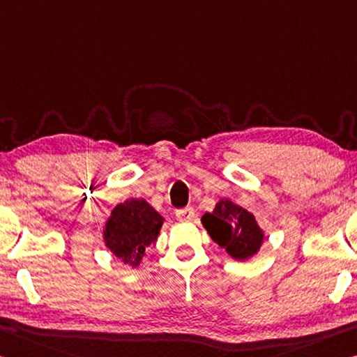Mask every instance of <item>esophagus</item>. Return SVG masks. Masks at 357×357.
Here are the masks:
<instances>
[{
	"mask_svg": "<svg viewBox=\"0 0 357 357\" xmlns=\"http://www.w3.org/2000/svg\"><path fill=\"white\" fill-rule=\"evenodd\" d=\"M176 218L179 220H184V222H189V220H192V219L195 218L194 208H181V209H176Z\"/></svg>",
	"mask_w": 357,
	"mask_h": 357,
	"instance_id": "esophagus-1",
	"label": "esophagus"
}]
</instances>
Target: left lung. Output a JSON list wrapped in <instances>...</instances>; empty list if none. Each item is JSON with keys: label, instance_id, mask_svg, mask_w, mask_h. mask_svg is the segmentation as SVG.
<instances>
[{"label": "left lung", "instance_id": "8db88e82", "mask_svg": "<svg viewBox=\"0 0 357 357\" xmlns=\"http://www.w3.org/2000/svg\"><path fill=\"white\" fill-rule=\"evenodd\" d=\"M202 224L209 236L234 259L251 257L262 245L264 234L252 214L230 200H220L213 213L202 218Z\"/></svg>", "mask_w": 357, "mask_h": 357}]
</instances>
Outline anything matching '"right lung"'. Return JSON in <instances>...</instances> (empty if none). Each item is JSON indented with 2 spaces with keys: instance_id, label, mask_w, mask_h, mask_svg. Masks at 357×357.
<instances>
[{
  "instance_id": "1",
  "label": "right lung",
  "mask_w": 357,
  "mask_h": 357,
  "mask_svg": "<svg viewBox=\"0 0 357 357\" xmlns=\"http://www.w3.org/2000/svg\"><path fill=\"white\" fill-rule=\"evenodd\" d=\"M163 219L148 202L127 200L112 209L103 231L105 243L123 264L138 267L146 246L157 238Z\"/></svg>"
}]
</instances>
